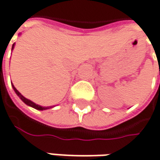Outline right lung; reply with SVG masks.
I'll return each instance as SVG.
<instances>
[{
	"label": "right lung",
	"instance_id": "obj_1",
	"mask_svg": "<svg viewBox=\"0 0 160 160\" xmlns=\"http://www.w3.org/2000/svg\"><path fill=\"white\" fill-rule=\"evenodd\" d=\"M14 45H15V44H13V45H12V50H13V48H14ZM12 88H13V89H14L15 93L18 95V97L21 100L23 101L26 105H28V106H29V107H31V108H35V109H38V110H46V109H49V108H53L52 106V107H41V106H39V105H38V104H36V103H34V102H32L31 100H29V99H28V98H26L25 97H23L21 94L18 91L17 88L13 86V84H12Z\"/></svg>",
	"mask_w": 160,
	"mask_h": 160
}]
</instances>
